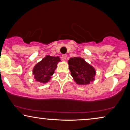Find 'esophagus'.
<instances>
[{"label":"esophagus","mask_w":130,"mask_h":130,"mask_svg":"<svg viewBox=\"0 0 130 130\" xmlns=\"http://www.w3.org/2000/svg\"><path fill=\"white\" fill-rule=\"evenodd\" d=\"M67 57V55L66 54H63L62 55V58L63 60H66V58Z\"/></svg>","instance_id":"34e87169"}]
</instances>
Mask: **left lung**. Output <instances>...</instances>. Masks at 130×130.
I'll return each mask as SVG.
<instances>
[{
    "mask_svg": "<svg viewBox=\"0 0 130 130\" xmlns=\"http://www.w3.org/2000/svg\"><path fill=\"white\" fill-rule=\"evenodd\" d=\"M68 63L71 74L78 85H88L95 79L96 72L92 66L81 57H73L69 59Z\"/></svg>",
    "mask_w": 130,
    "mask_h": 130,
    "instance_id": "obj_1",
    "label": "left lung"
}]
</instances>
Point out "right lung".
Returning a JSON list of instances; mask_svg holds the SVG:
<instances>
[{
    "label": "right lung",
    "mask_w": 130,
    "mask_h": 130,
    "mask_svg": "<svg viewBox=\"0 0 130 130\" xmlns=\"http://www.w3.org/2000/svg\"><path fill=\"white\" fill-rule=\"evenodd\" d=\"M60 61L59 57L47 56L37 63L33 69V74L37 81L42 83L48 82L54 73L57 64Z\"/></svg>",
    "instance_id": "add662e5"
}]
</instances>
